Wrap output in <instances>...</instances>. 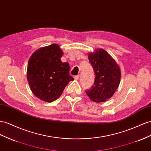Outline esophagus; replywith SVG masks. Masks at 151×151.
Instances as JSON below:
<instances>
[{
    "instance_id": "obj_1",
    "label": "esophagus",
    "mask_w": 151,
    "mask_h": 151,
    "mask_svg": "<svg viewBox=\"0 0 151 151\" xmlns=\"http://www.w3.org/2000/svg\"><path fill=\"white\" fill-rule=\"evenodd\" d=\"M74 79H75V80H78L79 79V76L77 75V76H74Z\"/></svg>"
}]
</instances>
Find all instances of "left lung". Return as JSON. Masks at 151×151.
<instances>
[{
  "instance_id": "1",
  "label": "left lung",
  "mask_w": 151,
  "mask_h": 151,
  "mask_svg": "<svg viewBox=\"0 0 151 151\" xmlns=\"http://www.w3.org/2000/svg\"><path fill=\"white\" fill-rule=\"evenodd\" d=\"M88 59L95 71L94 85L86 91L89 99L103 102L111 98L120 83L121 73L115 60L103 49L89 52Z\"/></svg>"
}]
</instances>
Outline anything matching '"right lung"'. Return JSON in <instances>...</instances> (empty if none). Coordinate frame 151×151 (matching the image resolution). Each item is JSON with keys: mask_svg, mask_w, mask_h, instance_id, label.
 I'll return each mask as SVG.
<instances>
[{"mask_svg": "<svg viewBox=\"0 0 151 151\" xmlns=\"http://www.w3.org/2000/svg\"><path fill=\"white\" fill-rule=\"evenodd\" d=\"M63 55L58 44H52L37 50L28 60L27 77L31 91L46 102L58 99L74 79L69 75V64L60 60Z\"/></svg>", "mask_w": 151, "mask_h": 151, "instance_id": "1", "label": "right lung"}]
</instances>
